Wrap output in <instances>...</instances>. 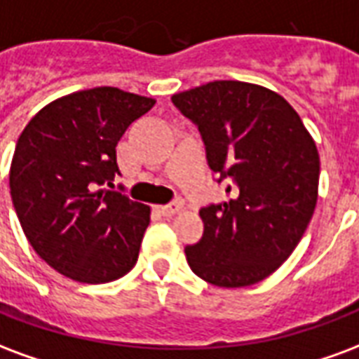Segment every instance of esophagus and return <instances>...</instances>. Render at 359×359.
<instances>
[{"label":"esophagus","mask_w":359,"mask_h":359,"mask_svg":"<svg viewBox=\"0 0 359 359\" xmlns=\"http://www.w3.org/2000/svg\"><path fill=\"white\" fill-rule=\"evenodd\" d=\"M182 209V203L180 201H172V203H167V205H159L158 211L161 215H165V217H172V215H177Z\"/></svg>","instance_id":"1"}]
</instances>
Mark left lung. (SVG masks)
Instances as JSON below:
<instances>
[{"label": "left lung", "mask_w": 359, "mask_h": 359, "mask_svg": "<svg viewBox=\"0 0 359 359\" xmlns=\"http://www.w3.org/2000/svg\"><path fill=\"white\" fill-rule=\"evenodd\" d=\"M200 129L207 161L232 179L220 205L203 207V236L184 249L196 276L247 287L287 261L314 215L320 154L285 98L247 81H211L172 95Z\"/></svg>", "instance_id": "1"}]
</instances>
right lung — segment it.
<instances>
[{
  "instance_id": "right-lung-1",
  "label": "right lung",
  "mask_w": 359,
  "mask_h": 359,
  "mask_svg": "<svg viewBox=\"0 0 359 359\" xmlns=\"http://www.w3.org/2000/svg\"><path fill=\"white\" fill-rule=\"evenodd\" d=\"M156 100L118 87H95L53 100L24 127L9 188L26 240L58 274L108 283L139 259L150 205L114 187L116 146Z\"/></svg>"
}]
</instances>
